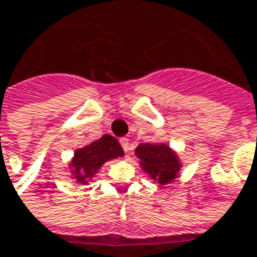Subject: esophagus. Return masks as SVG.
<instances>
[{"label": "esophagus", "mask_w": 257, "mask_h": 257, "mask_svg": "<svg viewBox=\"0 0 257 257\" xmlns=\"http://www.w3.org/2000/svg\"><path fill=\"white\" fill-rule=\"evenodd\" d=\"M119 144L122 146L123 151H125V153H128L129 151V139H126V138L119 139Z\"/></svg>", "instance_id": "34e87169"}]
</instances>
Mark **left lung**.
<instances>
[{
  "mask_svg": "<svg viewBox=\"0 0 257 257\" xmlns=\"http://www.w3.org/2000/svg\"><path fill=\"white\" fill-rule=\"evenodd\" d=\"M136 157L144 172L162 185L172 182L180 170L178 158L166 144H139Z\"/></svg>",
  "mask_w": 257,
  "mask_h": 257,
  "instance_id": "left-lung-1",
  "label": "left lung"
}]
</instances>
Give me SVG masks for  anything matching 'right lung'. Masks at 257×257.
<instances>
[{
    "label": "right lung",
    "instance_id": "add662e5",
    "mask_svg": "<svg viewBox=\"0 0 257 257\" xmlns=\"http://www.w3.org/2000/svg\"><path fill=\"white\" fill-rule=\"evenodd\" d=\"M122 155V147L117 139L104 135L94 143L76 150L75 158L72 161V174L77 181L85 184L104 162Z\"/></svg>",
    "mask_w": 257,
    "mask_h": 257
}]
</instances>
